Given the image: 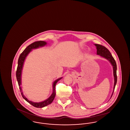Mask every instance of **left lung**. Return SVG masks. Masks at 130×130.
Listing matches in <instances>:
<instances>
[{"mask_svg": "<svg viewBox=\"0 0 130 130\" xmlns=\"http://www.w3.org/2000/svg\"><path fill=\"white\" fill-rule=\"evenodd\" d=\"M95 46L96 47L97 49V54L99 55L100 56L104 57L108 59L113 66V75L115 77V84H114V88H113V91L115 90V88L117 82V63L111 55V53L109 51V50L106 48L105 46H102L100 44H94ZM113 93L111 95V96L113 94Z\"/></svg>", "mask_w": 130, "mask_h": 130, "instance_id": "left-lung-1", "label": "left lung"}]
</instances>
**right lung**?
I'll use <instances>...</instances> for the list:
<instances>
[{
    "label": "right lung",
    "instance_id": "right-lung-1",
    "mask_svg": "<svg viewBox=\"0 0 130 130\" xmlns=\"http://www.w3.org/2000/svg\"><path fill=\"white\" fill-rule=\"evenodd\" d=\"M46 44H47V43L45 41H37L34 42V43L29 45L23 51V52L20 54V55L19 56V60H18V66L17 72H16V77H17V80L18 82L19 86V89L20 90L21 92L22 91H21V88L20 87V85H21V72H22V67H23V63L24 62V60H25V58L26 57L27 55L29 54V53L31 52V50L37 48L39 47L44 46ZM61 78H60L57 79L54 82V84H53V93L49 99H46V100L44 101L43 102H39V103L33 102L32 101H29L28 99H27L25 96L23 94V93H21V95H22L23 98L25 99L26 101H27L28 103H29L30 104H31V105H32L33 106H34L35 107L42 108L44 107H45L47 105H49L50 104H51L53 102V101L54 100V99H55V97L56 96V84L57 82L59 80H60Z\"/></svg>",
    "mask_w": 130,
    "mask_h": 130
}]
</instances>
